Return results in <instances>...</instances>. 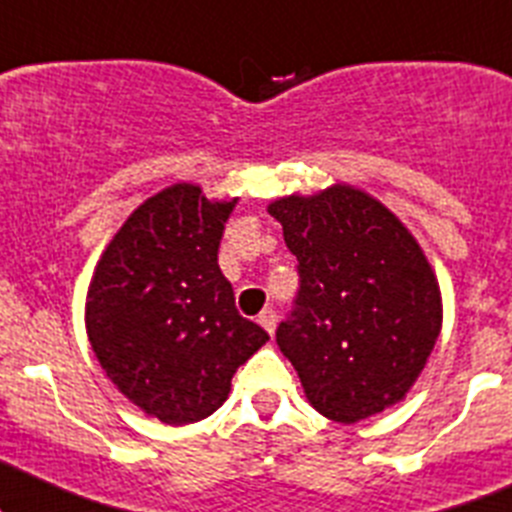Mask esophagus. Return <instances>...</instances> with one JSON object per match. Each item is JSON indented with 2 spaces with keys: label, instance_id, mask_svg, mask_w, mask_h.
Wrapping results in <instances>:
<instances>
[{
  "label": "esophagus",
  "instance_id": "1",
  "mask_svg": "<svg viewBox=\"0 0 512 512\" xmlns=\"http://www.w3.org/2000/svg\"><path fill=\"white\" fill-rule=\"evenodd\" d=\"M257 322H260L262 327H265L267 332H275V327H277V315H275V310H270V307H265V310L260 312V315H257Z\"/></svg>",
  "mask_w": 512,
  "mask_h": 512
}]
</instances>
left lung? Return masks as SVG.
<instances>
[{"label": "left lung", "instance_id": "1", "mask_svg": "<svg viewBox=\"0 0 512 512\" xmlns=\"http://www.w3.org/2000/svg\"><path fill=\"white\" fill-rule=\"evenodd\" d=\"M297 257L295 310L277 345L312 408L352 425L400 403L443 325L438 277L408 227L350 185L267 207Z\"/></svg>", "mask_w": 512, "mask_h": 512}]
</instances>
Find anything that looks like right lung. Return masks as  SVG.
<instances>
[{
    "mask_svg": "<svg viewBox=\"0 0 512 512\" xmlns=\"http://www.w3.org/2000/svg\"><path fill=\"white\" fill-rule=\"evenodd\" d=\"M235 205L190 182L157 192L119 227L89 282L84 322L99 365L165 425L215 413L237 367L270 340L237 312L217 265Z\"/></svg>",
    "mask_w": 512,
    "mask_h": 512,
    "instance_id": "obj_1",
    "label": "right lung"
}]
</instances>
